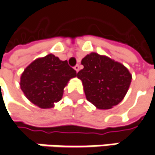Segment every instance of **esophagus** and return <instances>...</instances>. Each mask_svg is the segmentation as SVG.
Returning <instances> with one entry per match:
<instances>
[{
	"mask_svg": "<svg viewBox=\"0 0 155 155\" xmlns=\"http://www.w3.org/2000/svg\"><path fill=\"white\" fill-rule=\"evenodd\" d=\"M74 69H75V71H76L78 72L79 71V69H80V67H79V65H78V64H77V65L74 67Z\"/></svg>",
	"mask_w": 155,
	"mask_h": 155,
	"instance_id": "obj_1",
	"label": "esophagus"
}]
</instances>
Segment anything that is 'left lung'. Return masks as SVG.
<instances>
[{
	"instance_id": "left-lung-1",
	"label": "left lung",
	"mask_w": 155,
	"mask_h": 155,
	"mask_svg": "<svg viewBox=\"0 0 155 155\" xmlns=\"http://www.w3.org/2000/svg\"><path fill=\"white\" fill-rule=\"evenodd\" d=\"M78 72L88 101L100 109H109L123 101L131 82V75L122 63L105 55L91 53L81 61Z\"/></svg>"
}]
</instances>
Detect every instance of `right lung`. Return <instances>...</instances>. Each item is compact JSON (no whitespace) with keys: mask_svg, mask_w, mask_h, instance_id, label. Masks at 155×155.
<instances>
[{"mask_svg":"<svg viewBox=\"0 0 155 155\" xmlns=\"http://www.w3.org/2000/svg\"><path fill=\"white\" fill-rule=\"evenodd\" d=\"M76 76L68 61L50 54L28 65L22 73L20 87L31 103L40 108H50L61 100L64 87Z\"/></svg>","mask_w":155,"mask_h":155,"instance_id":"obj_1","label":"right lung"}]
</instances>
